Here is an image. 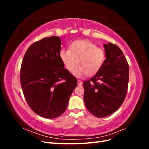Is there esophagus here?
<instances>
[{
	"label": "esophagus",
	"instance_id": "esophagus-1",
	"mask_svg": "<svg viewBox=\"0 0 149 149\" xmlns=\"http://www.w3.org/2000/svg\"><path fill=\"white\" fill-rule=\"evenodd\" d=\"M83 84V82L81 80H79V79H78V86H81Z\"/></svg>",
	"mask_w": 149,
	"mask_h": 149
}]
</instances>
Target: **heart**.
<instances>
[{
  "label": "heart",
  "instance_id": "obj_1",
  "mask_svg": "<svg viewBox=\"0 0 149 149\" xmlns=\"http://www.w3.org/2000/svg\"><path fill=\"white\" fill-rule=\"evenodd\" d=\"M60 58L65 69L80 77L84 74L93 76L100 71L106 58V53L101 48L97 47L93 42L85 40L72 42L69 49H61Z\"/></svg>",
  "mask_w": 149,
  "mask_h": 149
}]
</instances>
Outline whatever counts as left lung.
Returning <instances> with one entry per match:
<instances>
[{
  "mask_svg": "<svg viewBox=\"0 0 149 149\" xmlns=\"http://www.w3.org/2000/svg\"><path fill=\"white\" fill-rule=\"evenodd\" d=\"M104 47L106 58L101 69L83 82L85 106L97 118H105L119 109L129 83V65L120 48L111 43Z\"/></svg>",
  "mask_w": 149,
  "mask_h": 149,
  "instance_id": "left-lung-1",
  "label": "left lung"
}]
</instances>
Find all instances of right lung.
<instances>
[{"label": "right lung", "instance_id": "right-lung-1", "mask_svg": "<svg viewBox=\"0 0 149 149\" xmlns=\"http://www.w3.org/2000/svg\"><path fill=\"white\" fill-rule=\"evenodd\" d=\"M58 37L43 38L26 50L20 68V84L25 100L36 114L48 119L60 116L77 86V79L60 58Z\"/></svg>", "mask_w": 149, "mask_h": 149}]
</instances>
